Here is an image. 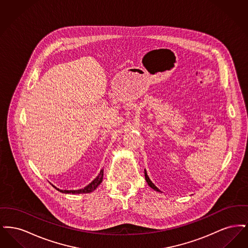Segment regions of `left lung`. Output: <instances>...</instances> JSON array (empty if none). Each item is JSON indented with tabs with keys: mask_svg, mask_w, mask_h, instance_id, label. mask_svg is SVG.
I'll list each match as a JSON object with an SVG mask.
<instances>
[{
	"mask_svg": "<svg viewBox=\"0 0 248 248\" xmlns=\"http://www.w3.org/2000/svg\"><path fill=\"white\" fill-rule=\"evenodd\" d=\"M144 174H145V178H146V181L148 182L149 186H150L151 188H153V189H155V190H157V191H161V190L158 189V188H157V187L154 185V183L151 181V179H150L149 177H148V175H147V172H146V171H145V173H144Z\"/></svg>",
	"mask_w": 248,
	"mask_h": 248,
	"instance_id": "left-lung-1",
	"label": "left lung"
}]
</instances>
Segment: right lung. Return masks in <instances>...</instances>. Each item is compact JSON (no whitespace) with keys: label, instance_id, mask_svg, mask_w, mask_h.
<instances>
[{"label":"right lung","instance_id":"obj_1","mask_svg":"<svg viewBox=\"0 0 248 248\" xmlns=\"http://www.w3.org/2000/svg\"><path fill=\"white\" fill-rule=\"evenodd\" d=\"M102 179H103V169L100 171L99 175L95 177L94 180L88 186H86L85 188H83L82 189H77V190H66L65 189V190H63V189H59L58 188H56L53 185L52 186L55 189H58L60 192H62V193H72V194H76V193H88V192H91V191H93V190L96 189L98 187V185L102 182Z\"/></svg>","mask_w":248,"mask_h":248}]
</instances>
